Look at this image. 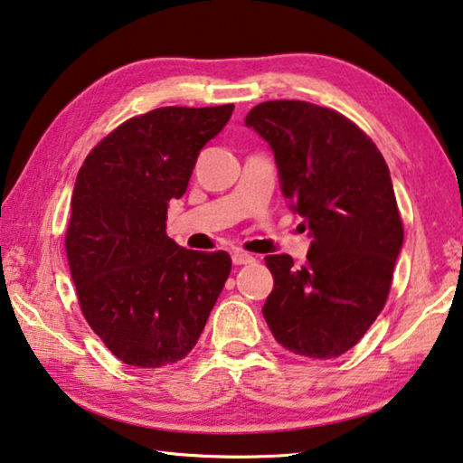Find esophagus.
<instances>
[{
  "label": "esophagus",
  "instance_id": "esophagus-1",
  "mask_svg": "<svg viewBox=\"0 0 463 463\" xmlns=\"http://www.w3.org/2000/svg\"><path fill=\"white\" fill-rule=\"evenodd\" d=\"M232 260H233V264H252L256 259H254L252 254L241 252V250H233V252H232Z\"/></svg>",
  "mask_w": 463,
  "mask_h": 463
}]
</instances>
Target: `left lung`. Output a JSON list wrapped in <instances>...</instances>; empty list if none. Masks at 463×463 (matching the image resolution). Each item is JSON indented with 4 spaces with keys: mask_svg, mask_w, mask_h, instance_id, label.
Segmentation results:
<instances>
[{
    "mask_svg": "<svg viewBox=\"0 0 463 463\" xmlns=\"http://www.w3.org/2000/svg\"><path fill=\"white\" fill-rule=\"evenodd\" d=\"M275 154L281 193L309 230L307 262L264 259L275 279L262 316L287 351L335 359L363 338L385 306L404 230L388 164L336 110L270 100L246 117Z\"/></svg>",
    "mask_w": 463,
    "mask_h": 463,
    "instance_id": "1",
    "label": "left lung"
}]
</instances>
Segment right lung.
<instances>
[{
	"mask_svg": "<svg viewBox=\"0 0 463 463\" xmlns=\"http://www.w3.org/2000/svg\"><path fill=\"white\" fill-rule=\"evenodd\" d=\"M232 112L165 106L128 118L78 172L65 236L71 279L88 324L127 365L184 359L230 277V254L180 248L165 215Z\"/></svg>",
	"mask_w": 463,
	"mask_h": 463,
	"instance_id": "right-lung-1",
	"label": "right lung"
}]
</instances>
